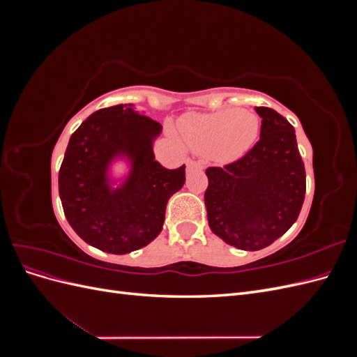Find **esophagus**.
I'll return each instance as SVG.
<instances>
[{
	"instance_id": "34e87169",
	"label": "esophagus",
	"mask_w": 357,
	"mask_h": 357,
	"mask_svg": "<svg viewBox=\"0 0 357 357\" xmlns=\"http://www.w3.org/2000/svg\"><path fill=\"white\" fill-rule=\"evenodd\" d=\"M204 167L199 164V162H195V160H188L186 162V169L190 171V169H202Z\"/></svg>"
}]
</instances>
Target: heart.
<instances>
[{
    "label": "heart",
    "mask_w": 357,
    "mask_h": 357,
    "mask_svg": "<svg viewBox=\"0 0 357 357\" xmlns=\"http://www.w3.org/2000/svg\"><path fill=\"white\" fill-rule=\"evenodd\" d=\"M261 131L255 113L248 110H223L181 119L177 134L193 153L210 155L220 162L234 160L253 147Z\"/></svg>",
    "instance_id": "b5f03b06"
}]
</instances>
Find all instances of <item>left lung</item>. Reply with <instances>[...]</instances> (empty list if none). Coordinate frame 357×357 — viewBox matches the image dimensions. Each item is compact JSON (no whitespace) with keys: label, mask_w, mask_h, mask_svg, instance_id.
<instances>
[{"label":"left lung","mask_w":357,"mask_h":357,"mask_svg":"<svg viewBox=\"0 0 357 357\" xmlns=\"http://www.w3.org/2000/svg\"><path fill=\"white\" fill-rule=\"evenodd\" d=\"M255 110L262 117L256 146L234 164L205 171L210 229L245 252L261 250L284 235L305 198V167L294 126L268 107Z\"/></svg>","instance_id":"8db88e82"}]
</instances>
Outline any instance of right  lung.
<instances>
[{
	"label": "right lung",
	"mask_w": 357,
	"mask_h": 357,
	"mask_svg": "<svg viewBox=\"0 0 357 357\" xmlns=\"http://www.w3.org/2000/svg\"><path fill=\"white\" fill-rule=\"evenodd\" d=\"M162 126L134 104L92 113L75 129L59 169V197L71 228L105 253L126 255L160 234L168 199L186 180L185 165L155 159ZM126 165L123 175L114 167Z\"/></svg>",
	"instance_id": "add662e5"
}]
</instances>
